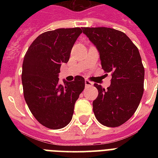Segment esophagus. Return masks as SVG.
<instances>
[{
  "label": "esophagus",
  "instance_id": "obj_1",
  "mask_svg": "<svg viewBox=\"0 0 158 158\" xmlns=\"http://www.w3.org/2000/svg\"><path fill=\"white\" fill-rule=\"evenodd\" d=\"M85 84L86 87H90V86L93 85V83L90 82L89 80H87V79L85 80Z\"/></svg>",
  "mask_w": 158,
  "mask_h": 158
}]
</instances>
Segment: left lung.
<instances>
[{"instance_id": "obj_1", "label": "left lung", "mask_w": 158, "mask_h": 158, "mask_svg": "<svg viewBox=\"0 0 158 158\" xmlns=\"http://www.w3.org/2000/svg\"><path fill=\"white\" fill-rule=\"evenodd\" d=\"M82 29L98 50L103 70L112 73L111 85L106 89L94 84L98 89V96L93 102L94 114L103 125H122L135 113L144 92L145 69L139 50L124 33L117 29Z\"/></svg>"}]
</instances>
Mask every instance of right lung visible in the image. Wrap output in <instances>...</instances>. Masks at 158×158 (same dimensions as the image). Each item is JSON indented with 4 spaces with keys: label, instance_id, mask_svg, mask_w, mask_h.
Wrapping results in <instances>:
<instances>
[{
    "label": "right lung",
    "instance_id": "1",
    "mask_svg": "<svg viewBox=\"0 0 158 158\" xmlns=\"http://www.w3.org/2000/svg\"><path fill=\"white\" fill-rule=\"evenodd\" d=\"M80 28L57 29L40 35L26 52L23 62L24 99L36 120L46 128L62 129L69 124L74 104L85 89V79L59 83L62 63H67Z\"/></svg>",
    "mask_w": 158,
    "mask_h": 158
}]
</instances>
